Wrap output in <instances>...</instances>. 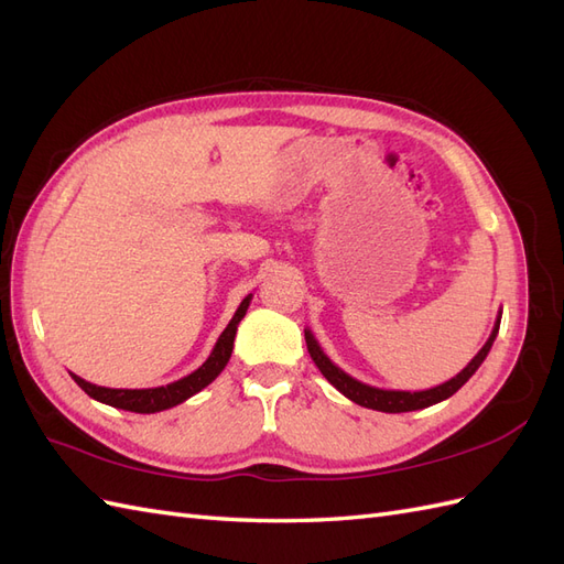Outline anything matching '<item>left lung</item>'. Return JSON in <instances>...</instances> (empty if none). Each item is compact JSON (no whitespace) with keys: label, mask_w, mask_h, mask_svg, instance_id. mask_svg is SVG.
Segmentation results:
<instances>
[{"label":"left lung","mask_w":564,"mask_h":564,"mask_svg":"<svg viewBox=\"0 0 564 564\" xmlns=\"http://www.w3.org/2000/svg\"><path fill=\"white\" fill-rule=\"evenodd\" d=\"M499 324H501V313L497 317V322H494V329L487 338V344L480 348V352H477L473 360L460 369L454 379L445 381L442 386H435V388H429V390H416V392H409V390H383V388H373V386H367L362 381L352 379L350 373H346L340 367H336L327 355H324V350L319 348L317 338L311 329H305V344H308V352L313 357V362L317 365V369L322 371V377L327 379L338 392H344V395L348 400H352L355 404L360 406H367V409H377V412H386V414H400V412H416V409H425L431 404H437L442 400L452 398L454 392L464 386L473 373L480 369V365L485 362V357L489 355L491 346H494V338H497L499 334Z\"/></svg>","instance_id":"obj_1"}]
</instances>
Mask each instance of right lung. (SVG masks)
I'll return each instance as SVG.
<instances>
[{"label":"right lung","mask_w":564,"mask_h":564,"mask_svg":"<svg viewBox=\"0 0 564 564\" xmlns=\"http://www.w3.org/2000/svg\"><path fill=\"white\" fill-rule=\"evenodd\" d=\"M251 296L253 294H249L240 303V308L235 311L232 319L228 322L224 334L218 336L216 346L207 360H204V365L174 383L158 386V388H106V386H96V383L84 381L73 371H70V377L84 392H87L89 398L104 402V404H110V406H117V409H124V412L155 414V412H164V409H172V406L185 402L187 398H193L195 392H199L202 388H207L218 377V373L226 369L230 355H232V340L237 334V324H240L242 317L247 315Z\"/></svg>","instance_id":"add662e5"}]
</instances>
